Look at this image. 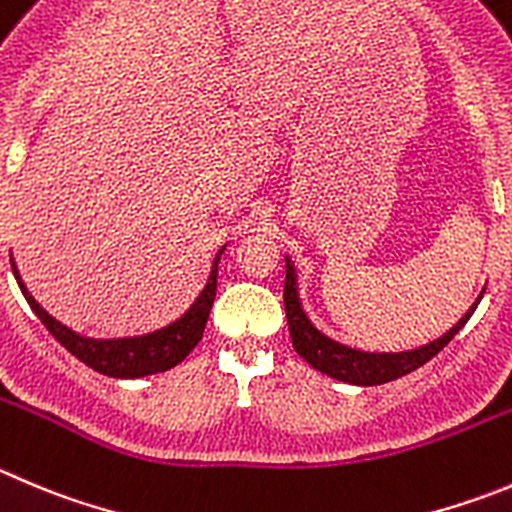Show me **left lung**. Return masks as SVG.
<instances>
[{"mask_svg": "<svg viewBox=\"0 0 512 512\" xmlns=\"http://www.w3.org/2000/svg\"><path fill=\"white\" fill-rule=\"evenodd\" d=\"M485 293V290H482ZM480 293V298H482ZM285 315H288V328L290 338H293V348L300 356L308 361L313 369H318L321 374L331 376V379L346 381V384L356 386H376L386 384V381H394L399 376L412 374L414 369L424 366L429 358L437 356L452 338L460 333V328L470 321V315L475 313L477 303L467 310L460 318L457 326H452L450 331L444 333L437 341L427 343L422 348H414V351H401V353H366L358 351V348H348L343 343L333 341L326 333H321L318 328L310 323V318L305 315L303 305L298 298V275H295V267L290 262V257H285Z\"/></svg>", "mask_w": 512, "mask_h": 512, "instance_id": "8db88e82", "label": "left lung"}]
</instances>
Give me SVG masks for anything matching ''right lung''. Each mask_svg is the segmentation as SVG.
I'll return each instance as SVG.
<instances>
[{
    "label": "right lung",
    "mask_w": 512,
    "mask_h": 512,
    "mask_svg": "<svg viewBox=\"0 0 512 512\" xmlns=\"http://www.w3.org/2000/svg\"><path fill=\"white\" fill-rule=\"evenodd\" d=\"M224 247L217 252V257H214L212 275H209L207 285H204V290L199 293V298L191 303V308L186 310L181 318H176L174 323H169V326L133 338L80 336L73 328L62 326L60 321H55V318L32 298L27 285L19 278V270L17 265H14V260L12 272L14 278H17L19 290H22L25 300L30 303V308L35 310L37 318L45 323V328L55 336V341H60L62 346L68 348V351L78 358V361H83L85 366H90V369L98 371V374L103 376H113V379H138V376H151L159 374V371L174 369L176 364H181V361L189 356L191 348L202 341L209 310H212L214 295H217V265Z\"/></svg>",
    "instance_id": "right-lung-1"
}]
</instances>
